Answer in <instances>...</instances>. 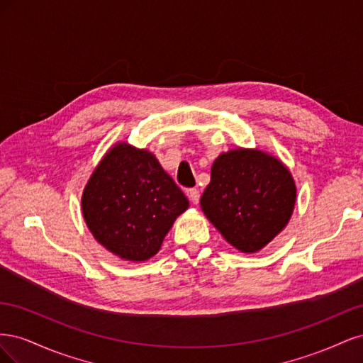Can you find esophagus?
<instances>
[{"label":"esophagus","instance_id":"34e87169","mask_svg":"<svg viewBox=\"0 0 363 363\" xmlns=\"http://www.w3.org/2000/svg\"><path fill=\"white\" fill-rule=\"evenodd\" d=\"M188 195H189V199L194 204H199V201H200V191L199 189H195V188L189 189Z\"/></svg>","mask_w":363,"mask_h":363}]
</instances>
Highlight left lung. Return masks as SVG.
I'll list each match as a JSON object with an SVG mask.
<instances>
[{
  "mask_svg": "<svg viewBox=\"0 0 363 363\" xmlns=\"http://www.w3.org/2000/svg\"><path fill=\"white\" fill-rule=\"evenodd\" d=\"M295 199L292 174L279 159L238 148L216 157L200 204L230 245L256 252L288 225Z\"/></svg>",
  "mask_w": 363,
  "mask_h": 363,
  "instance_id": "left-lung-1",
  "label": "left lung"
}]
</instances>
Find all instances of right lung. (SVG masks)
<instances>
[{
    "label": "right lung",
    "mask_w": 363,
    "mask_h": 363,
    "mask_svg": "<svg viewBox=\"0 0 363 363\" xmlns=\"http://www.w3.org/2000/svg\"><path fill=\"white\" fill-rule=\"evenodd\" d=\"M189 207L152 152L119 142L96 164L82 195L86 225L106 250L131 262L157 255Z\"/></svg>",
    "instance_id": "obj_1"
}]
</instances>
